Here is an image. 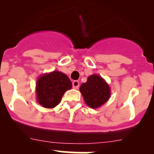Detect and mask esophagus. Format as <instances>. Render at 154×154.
<instances>
[{"label": "esophagus", "instance_id": "1", "mask_svg": "<svg viewBox=\"0 0 154 154\" xmlns=\"http://www.w3.org/2000/svg\"><path fill=\"white\" fill-rule=\"evenodd\" d=\"M72 87L74 89H79V82L78 80H75L72 82Z\"/></svg>", "mask_w": 154, "mask_h": 154}]
</instances>
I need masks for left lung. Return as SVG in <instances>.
I'll use <instances>...</instances> for the list:
<instances>
[{
  "mask_svg": "<svg viewBox=\"0 0 154 154\" xmlns=\"http://www.w3.org/2000/svg\"><path fill=\"white\" fill-rule=\"evenodd\" d=\"M80 92L85 103L93 109L104 104L110 96L109 87L101 76L97 75L89 76L86 82L80 86Z\"/></svg>",
  "mask_w": 154,
  "mask_h": 154,
  "instance_id": "left-lung-1",
  "label": "left lung"
}]
</instances>
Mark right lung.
<instances>
[{
	"label": "right lung",
	"mask_w": 154,
	"mask_h": 154,
	"mask_svg": "<svg viewBox=\"0 0 154 154\" xmlns=\"http://www.w3.org/2000/svg\"><path fill=\"white\" fill-rule=\"evenodd\" d=\"M72 88L66 75L54 71L41 76L37 81L36 93L39 104L45 108H54L59 104L65 92Z\"/></svg>",
	"instance_id": "1"
}]
</instances>
